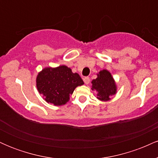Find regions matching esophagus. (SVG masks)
I'll return each mask as SVG.
<instances>
[{
    "label": "esophagus",
    "mask_w": 158,
    "mask_h": 158,
    "mask_svg": "<svg viewBox=\"0 0 158 158\" xmlns=\"http://www.w3.org/2000/svg\"><path fill=\"white\" fill-rule=\"evenodd\" d=\"M83 80H84V82L85 83V84L86 85H88L89 84V82H90V78L89 77H85L84 79H83Z\"/></svg>",
    "instance_id": "esophagus-1"
}]
</instances>
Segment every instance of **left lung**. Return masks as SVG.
<instances>
[{
	"label": "left lung",
	"instance_id": "obj_1",
	"mask_svg": "<svg viewBox=\"0 0 158 158\" xmlns=\"http://www.w3.org/2000/svg\"><path fill=\"white\" fill-rule=\"evenodd\" d=\"M91 90L97 92V99L102 102L110 99L117 94V85L111 73L108 70H102L97 73V78L91 81Z\"/></svg>",
	"mask_w": 158,
	"mask_h": 158
}]
</instances>
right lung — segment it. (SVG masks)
Instances as JSON below:
<instances>
[{
	"mask_svg": "<svg viewBox=\"0 0 158 158\" xmlns=\"http://www.w3.org/2000/svg\"><path fill=\"white\" fill-rule=\"evenodd\" d=\"M84 84L77 73L65 65L48 67L38 73L36 87L47 102L59 106L65 105L75 88Z\"/></svg>",
	"mask_w": 158,
	"mask_h": 158,
	"instance_id": "obj_1",
	"label": "right lung"
}]
</instances>
